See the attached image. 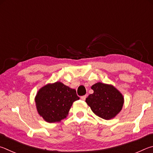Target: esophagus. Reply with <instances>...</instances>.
Masks as SVG:
<instances>
[{"label": "esophagus", "instance_id": "obj_1", "mask_svg": "<svg viewBox=\"0 0 153 153\" xmlns=\"http://www.w3.org/2000/svg\"><path fill=\"white\" fill-rule=\"evenodd\" d=\"M87 95H83V96H81V99L82 100H83V101H85V100H86V98H87Z\"/></svg>", "mask_w": 153, "mask_h": 153}]
</instances>
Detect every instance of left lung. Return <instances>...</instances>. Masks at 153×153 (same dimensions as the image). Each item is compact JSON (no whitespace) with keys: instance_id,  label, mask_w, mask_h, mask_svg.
I'll return each mask as SVG.
<instances>
[{"instance_id":"8db88e82","label":"left lung","mask_w":153,"mask_h":153,"mask_svg":"<svg viewBox=\"0 0 153 153\" xmlns=\"http://www.w3.org/2000/svg\"><path fill=\"white\" fill-rule=\"evenodd\" d=\"M91 89L94 92L86 98V102L96 116L110 120L121 111L124 97L114 87L97 82Z\"/></svg>"}]
</instances>
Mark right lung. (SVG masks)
<instances>
[{"instance_id": "obj_1", "label": "right lung", "mask_w": 153, "mask_h": 153, "mask_svg": "<svg viewBox=\"0 0 153 153\" xmlns=\"http://www.w3.org/2000/svg\"><path fill=\"white\" fill-rule=\"evenodd\" d=\"M79 100L76 90L56 82L40 89L35 101L40 116L46 122L53 123L65 118L74 101Z\"/></svg>"}]
</instances>
